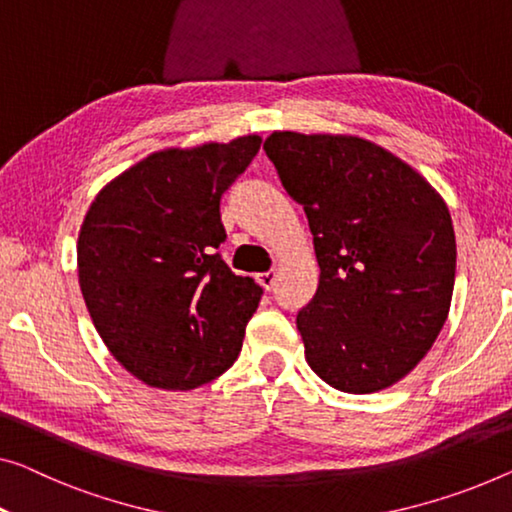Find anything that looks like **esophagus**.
Segmentation results:
<instances>
[{
  "label": "esophagus",
  "mask_w": 512,
  "mask_h": 512,
  "mask_svg": "<svg viewBox=\"0 0 512 512\" xmlns=\"http://www.w3.org/2000/svg\"><path fill=\"white\" fill-rule=\"evenodd\" d=\"M257 280H259V285H262L264 289H273V287H276V271L259 273Z\"/></svg>",
  "instance_id": "esophagus-1"
}]
</instances>
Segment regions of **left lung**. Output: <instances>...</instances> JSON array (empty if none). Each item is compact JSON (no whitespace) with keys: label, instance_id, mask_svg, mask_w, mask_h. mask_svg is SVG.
Instances as JSON below:
<instances>
[{"label":"left lung","instance_id":"1","mask_svg":"<svg viewBox=\"0 0 512 512\" xmlns=\"http://www.w3.org/2000/svg\"><path fill=\"white\" fill-rule=\"evenodd\" d=\"M264 151L308 218L319 285L296 315L305 358L342 393H375L421 363L448 317L455 232L414 167L361 137L271 133Z\"/></svg>","mask_w":512,"mask_h":512}]
</instances>
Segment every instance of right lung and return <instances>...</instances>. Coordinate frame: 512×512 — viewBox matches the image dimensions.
Segmentation results:
<instances>
[{
    "label": "right lung",
    "mask_w": 512,
    "mask_h": 512,
    "mask_svg": "<svg viewBox=\"0 0 512 512\" xmlns=\"http://www.w3.org/2000/svg\"><path fill=\"white\" fill-rule=\"evenodd\" d=\"M259 142L158 151L91 202L78 239L82 296L105 347L147 386L190 391L241 352L264 292L218 253L220 200Z\"/></svg>",
    "instance_id": "right-lung-1"
}]
</instances>
